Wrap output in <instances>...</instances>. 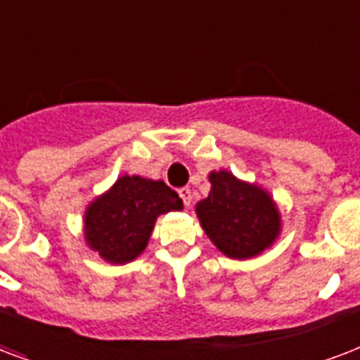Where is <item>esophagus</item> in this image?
Wrapping results in <instances>:
<instances>
[{"label": "esophagus", "instance_id": "34e87169", "mask_svg": "<svg viewBox=\"0 0 360 360\" xmlns=\"http://www.w3.org/2000/svg\"><path fill=\"white\" fill-rule=\"evenodd\" d=\"M177 192H179V196H181V200H183V204L188 207V205H191V200H192L191 188H188V186H183V188H179Z\"/></svg>", "mask_w": 360, "mask_h": 360}]
</instances>
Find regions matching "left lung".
<instances>
[{
  "mask_svg": "<svg viewBox=\"0 0 360 360\" xmlns=\"http://www.w3.org/2000/svg\"><path fill=\"white\" fill-rule=\"evenodd\" d=\"M211 191L198 202L202 229L230 259H251L270 247L279 234V211L260 186L236 179L230 172H211Z\"/></svg>",
  "mask_w": 360,
  "mask_h": 360,
  "instance_id": "obj_1",
  "label": "left lung"
}]
</instances>
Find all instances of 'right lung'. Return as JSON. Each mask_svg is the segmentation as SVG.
I'll return each mask as SVG.
<instances>
[{
  "label": "right lung",
  "mask_w": 360,
  "mask_h": 360,
  "mask_svg": "<svg viewBox=\"0 0 360 360\" xmlns=\"http://www.w3.org/2000/svg\"><path fill=\"white\" fill-rule=\"evenodd\" d=\"M183 210L177 192L164 181L122 175L84 213V238L101 259L124 264L143 253L156 217Z\"/></svg>",
  "instance_id": "add662e5"
}]
</instances>
